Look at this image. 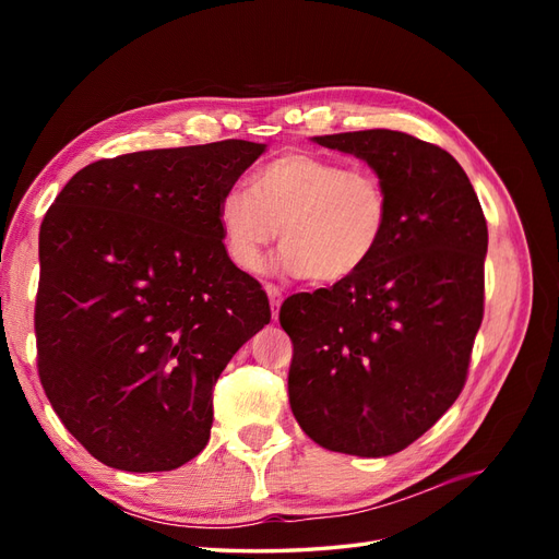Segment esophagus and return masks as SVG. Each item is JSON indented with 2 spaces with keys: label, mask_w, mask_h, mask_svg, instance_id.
Segmentation results:
<instances>
[{
  "label": "esophagus",
  "mask_w": 559,
  "mask_h": 559,
  "mask_svg": "<svg viewBox=\"0 0 559 559\" xmlns=\"http://www.w3.org/2000/svg\"><path fill=\"white\" fill-rule=\"evenodd\" d=\"M265 294H267V298H270V308H273V317L277 319V314H280V306H282V289L277 284H273V282H267L265 284Z\"/></svg>",
  "instance_id": "esophagus-1"
}]
</instances>
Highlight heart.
<instances>
[{
  "mask_svg": "<svg viewBox=\"0 0 559 559\" xmlns=\"http://www.w3.org/2000/svg\"><path fill=\"white\" fill-rule=\"evenodd\" d=\"M389 195L370 167L292 151L251 177V191L218 200L230 261L247 273L263 265L280 228L282 267L314 284H337L370 263L389 230Z\"/></svg>",
  "mask_w": 559,
  "mask_h": 559,
  "instance_id": "heart-1",
  "label": "heart"
}]
</instances>
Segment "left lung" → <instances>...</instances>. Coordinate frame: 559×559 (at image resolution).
<instances>
[{"instance_id": "left-lung-1", "label": "left lung", "mask_w": 559, "mask_h": 559, "mask_svg": "<svg viewBox=\"0 0 559 559\" xmlns=\"http://www.w3.org/2000/svg\"><path fill=\"white\" fill-rule=\"evenodd\" d=\"M366 160L389 195V230L366 267L280 308L294 343L289 403L333 452L386 456L462 394L483 321L487 222L445 148L399 130L314 138Z\"/></svg>"}]
</instances>
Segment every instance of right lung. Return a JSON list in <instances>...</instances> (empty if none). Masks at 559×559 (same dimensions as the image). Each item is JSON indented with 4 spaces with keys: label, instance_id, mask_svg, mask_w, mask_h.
Here are the masks:
<instances>
[{
    "label": "right lung",
    "instance_id": "add662e5",
    "mask_svg": "<svg viewBox=\"0 0 559 559\" xmlns=\"http://www.w3.org/2000/svg\"><path fill=\"white\" fill-rule=\"evenodd\" d=\"M265 144L138 151L79 170L39 230L37 368L64 429L107 466L151 473L210 441L226 364L270 321L228 259L218 200Z\"/></svg>",
    "mask_w": 559,
    "mask_h": 559
}]
</instances>
